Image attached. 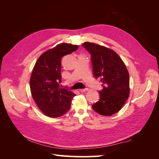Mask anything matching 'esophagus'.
<instances>
[{
	"mask_svg": "<svg viewBox=\"0 0 159 159\" xmlns=\"http://www.w3.org/2000/svg\"><path fill=\"white\" fill-rule=\"evenodd\" d=\"M88 91V88H85V89H80V92H81V93L85 92V91Z\"/></svg>",
	"mask_w": 159,
	"mask_h": 159,
	"instance_id": "esophagus-1",
	"label": "esophagus"
}]
</instances>
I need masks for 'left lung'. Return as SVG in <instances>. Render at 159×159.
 <instances>
[{"label": "left lung", "mask_w": 159, "mask_h": 159, "mask_svg": "<svg viewBox=\"0 0 159 159\" xmlns=\"http://www.w3.org/2000/svg\"><path fill=\"white\" fill-rule=\"evenodd\" d=\"M82 46L91 54L94 78L99 79L103 86L102 90L99 91V99L92 108L100 115L111 116L123 107L129 98V72L113 50L88 42Z\"/></svg>", "instance_id": "8db88e82"}]
</instances>
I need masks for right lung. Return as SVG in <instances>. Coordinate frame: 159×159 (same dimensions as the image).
<instances>
[{
	"label": "right lung",
	"mask_w": 159,
	"mask_h": 159,
	"mask_svg": "<svg viewBox=\"0 0 159 159\" xmlns=\"http://www.w3.org/2000/svg\"><path fill=\"white\" fill-rule=\"evenodd\" d=\"M78 47L66 43L57 45L42 54L34 67L30 80L31 93L38 107L48 117H59L70 109L75 94L60 87L61 59Z\"/></svg>",
	"instance_id": "right-lung-1"
}]
</instances>
